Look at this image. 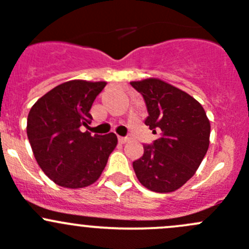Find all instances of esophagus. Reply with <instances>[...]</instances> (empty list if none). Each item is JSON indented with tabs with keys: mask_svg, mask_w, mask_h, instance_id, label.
Here are the masks:
<instances>
[{
	"mask_svg": "<svg viewBox=\"0 0 249 249\" xmlns=\"http://www.w3.org/2000/svg\"><path fill=\"white\" fill-rule=\"evenodd\" d=\"M129 137H123V136H119L118 137V141H119V143H122V144H124V143L129 142Z\"/></svg>",
	"mask_w": 249,
	"mask_h": 249,
	"instance_id": "esophagus-1",
	"label": "esophagus"
}]
</instances>
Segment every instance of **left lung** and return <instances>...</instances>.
Masks as SVG:
<instances>
[{"mask_svg":"<svg viewBox=\"0 0 249 249\" xmlns=\"http://www.w3.org/2000/svg\"><path fill=\"white\" fill-rule=\"evenodd\" d=\"M148 110L144 124L160 137L143 144L132 162L140 183L155 193H171L196 172L210 144L211 125L194 97L157 78L131 82Z\"/></svg>","mask_w":249,"mask_h":249,"instance_id":"left-lung-1","label":"left lung"}]
</instances>
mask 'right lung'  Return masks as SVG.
<instances>
[{
  "label": "right lung",
  "instance_id": "right-lung-1",
  "mask_svg": "<svg viewBox=\"0 0 249 249\" xmlns=\"http://www.w3.org/2000/svg\"><path fill=\"white\" fill-rule=\"evenodd\" d=\"M106 82L70 80L41 97L27 115V137L35 158L56 184L78 189L99 179L117 145L113 132L94 135L89 113Z\"/></svg>",
  "mask_w": 249,
  "mask_h": 249
}]
</instances>
